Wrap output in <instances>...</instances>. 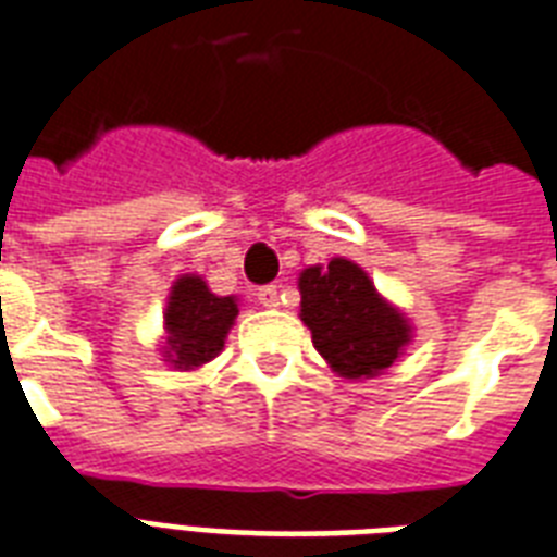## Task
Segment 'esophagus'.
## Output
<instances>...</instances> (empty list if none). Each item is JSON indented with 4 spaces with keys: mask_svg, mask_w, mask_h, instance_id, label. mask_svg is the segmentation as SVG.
I'll use <instances>...</instances> for the list:
<instances>
[{
    "mask_svg": "<svg viewBox=\"0 0 557 557\" xmlns=\"http://www.w3.org/2000/svg\"><path fill=\"white\" fill-rule=\"evenodd\" d=\"M258 301L264 305V308H278V287L275 284H267V287H258Z\"/></svg>",
    "mask_w": 557,
    "mask_h": 557,
    "instance_id": "esophagus-1",
    "label": "esophagus"
}]
</instances>
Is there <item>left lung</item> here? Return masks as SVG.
<instances>
[{"mask_svg":"<svg viewBox=\"0 0 557 557\" xmlns=\"http://www.w3.org/2000/svg\"><path fill=\"white\" fill-rule=\"evenodd\" d=\"M299 317L331 372L346 381L377 377L412 343V322L377 293L363 267L348 258L299 273Z\"/></svg>","mask_w":557,"mask_h":557,"instance_id":"left-lung-1","label":"left lung"}]
</instances>
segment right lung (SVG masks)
Listing matches in <instances>:
<instances>
[{
  "instance_id": "obj_1",
  "label": "right lung",
  "mask_w": 557,
  "mask_h": 557,
  "mask_svg": "<svg viewBox=\"0 0 557 557\" xmlns=\"http://www.w3.org/2000/svg\"><path fill=\"white\" fill-rule=\"evenodd\" d=\"M238 319V296H218L202 275L183 273L171 284L162 313L159 355L176 372H194L223 351L226 334Z\"/></svg>"
}]
</instances>
